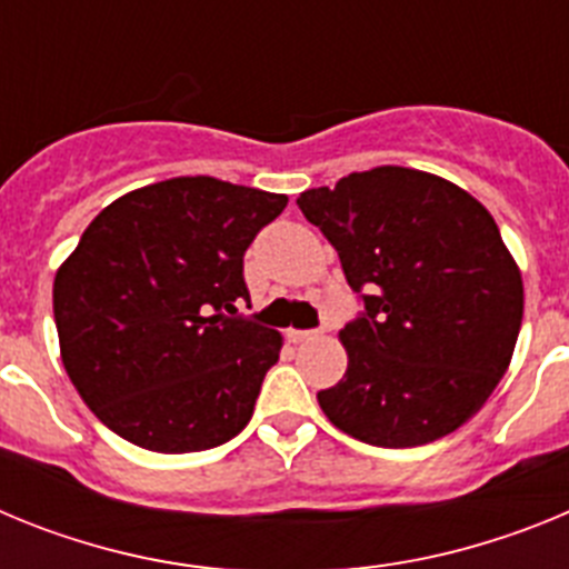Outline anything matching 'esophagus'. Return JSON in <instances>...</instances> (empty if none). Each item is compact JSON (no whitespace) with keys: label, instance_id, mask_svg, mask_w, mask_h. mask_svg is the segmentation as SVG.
Returning a JSON list of instances; mask_svg holds the SVG:
<instances>
[{"label":"esophagus","instance_id":"obj_1","mask_svg":"<svg viewBox=\"0 0 569 569\" xmlns=\"http://www.w3.org/2000/svg\"><path fill=\"white\" fill-rule=\"evenodd\" d=\"M319 336V330H290V339L293 341H313Z\"/></svg>","mask_w":569,"mask_h":569}]
</instances>
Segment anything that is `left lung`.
I'll list each match as a JSON object with an SVG mask.
<instances>
[{"label":"left lung","instance_id":"1","mask_svg":"<svg viewBox=\"0 0 569 569\" xmlns=\"http://www.w3.org/2000/svg\"><path fill=\"white\" fill-rule=\"evenodd\" d=\"M296 204L339 250L361 301L341 330L345 379L319 390L325 416L393 450L459 430L505 376L525 313L521 273L485 204L393 164Z\"/></svg>","mask_w":569,"mask_h":569}]
</instances>
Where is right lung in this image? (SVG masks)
I'll return each mask as SVG.
<instances>
[{"label":"right lung","instance_id":"right-lung-1","mask_svg":"<svg viewBox=\"0 0 569 569\" xmlns=\"http://www.w3.org/2000/svg\"><path fill=\"white\" fill-rule=\"evenodd\" d=\"M288 196L179 176L116 199L53 281L62 361L84 405L153 453L244 430L281 336L236 316L244 250Z\"/></svg>","mask_w":569,"mask_h":569}]
</instances>
